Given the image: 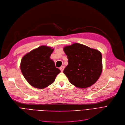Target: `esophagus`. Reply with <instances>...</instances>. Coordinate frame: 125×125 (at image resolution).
<instances>
[{
	"instance_id": "1",
	"label": "esophagus",
	"mask_w": 125,
	"mask_h": 125,
	"mask_svg": "<svg viewBox=\"0 0 125 125\" xmlns=\"http://www.w3.org/2000/svg\"><path fill=\"white\" fill-rule=\"evenodd\" d=\"M59 69L61 70V72H62V71H63V69H64V67L63 66H62L60 67V68H59Z\"/></svg>"
}]
</instances>
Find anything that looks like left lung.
<instances>
[{"mask_svg": "<svg viewBox=\"0 0 125 125\" xmlns=\"http://www.w3.org/2000/svg\"><path fill=\"white\" fill-rule=\"evenodd\" d=\"M63 51L68 59L63 73L71 83L81 88L95 83L102 71L101 53L78 43L64 47Z\"/></svg>", "mask_w": 125, "mask_h": 125, "instance_id": "1", "label": "left lung"}]
</instances>
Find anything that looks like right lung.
<instances>
[{
	"instance_id": "1",
	"label": "right lung",
	"mask_w": 125,
	"mask_h": 125,
	"mask_svg": "<svg viewBox=\"0 0 125 125\" xmlns=\"http://www.w3.org/2000/svg\"><path fill=\"white\" fill-rule=\"evenodd\" d=\"M54 49L41 46L24 56L20 63L21 72L28 83L39 89L46 88L54 82L61 72L50 57Z\"/></svg>"
}]
</instances>
